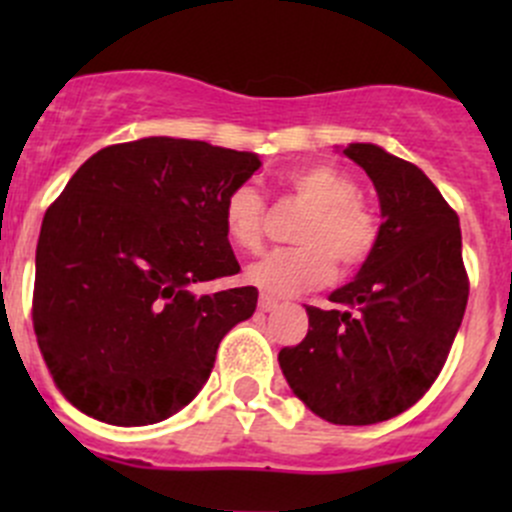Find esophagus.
<instances>
[{"label": "esophagus", "mask_w": 512, "mask_h": 512, "mask_svg": "<svg viewBox=\"0 0 512 512\" xmlns=\"http://www.w3.org/2000/svg\"><path fill=\"white\" fill-rule=\"evenodd\" d=\"M272 309H277V299L262 294V297H260V312H272Z\"/></svg>", "instance_id": "obj_1"}]
</instances>
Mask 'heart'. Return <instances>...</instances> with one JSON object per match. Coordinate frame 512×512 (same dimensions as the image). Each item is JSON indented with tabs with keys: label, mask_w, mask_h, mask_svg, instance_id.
<instances>
[{
	"label": "heart",
	"mask_w": 512,
	"mask_h": 512,
	"mask_svg": "<svg viewBox=\"0 0 512 512\" xmlns=\"http://www.w3.org/2000/svg\"><path fill=\"white\" fill-rule=\"evenodd\" d=\"M309 213L299 227L302 247L272 250L245 267V280L265 294H294L332 280L334 262L349 272L366 262L379 237L374 213L356 198V185L327 163H299L277 175ZM225 232L242 250H257L265 235V200L252 185H237L223 205Z\"/></svg>",
	"instance_id": "1"
}]
</instances>
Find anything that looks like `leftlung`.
Listing matches in <instances>:
<instances>
[{
	"instance_id": "obj_1",
	"label": "left lung",
	"mask_w": 512,
	"mask_h": 512,
	"mask_svg": "<svg viewBox=\"0 0 512 512\" xmlns=\"http://www.w3.org/2000/svg\"><path fill=\"white\" fill-rule=\"evenodd\" d=\"M344 156L379 195V237L334 309L307 307L309 332L280 352L289 389L312 414L369 426L414 406L441 374L468 302L458 215L421 168L374 143Z\"/></svg>"
}]
</instances>
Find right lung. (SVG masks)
Instances as JSON below:
<instances>
[{
    "label": "right lung",
    "mask_w": 512,
    "mask_h": 512,
    "mask_svg": "<svg viewBox=\"0 0 512 512\" xmlns=\"http://www.w3.org/2000/svg\"><path fill=\"white\" fill-rule=\"evenodd\" d=\"M257 153L151 136L94 153L44 215L34 332L61 394L111 426L178 414L220 342L252 317L255 287L190 292L240 272L225 198Z\"/></svg>",
    "instance_id": "right-lung-1"
}]
</instances>
